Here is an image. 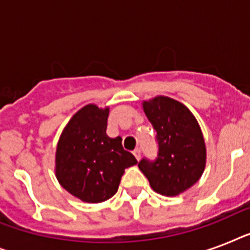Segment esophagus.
I'll return each mask as SVG.
<instances>
[{
	"mask_svg": "<svg viewBox=\"0 0 250 250\" xmlns=\"http://www.w3.org/2000/svg\"><path fill=\"white\" fill-rule=\"evenodd\" d=\"M133 156L136 157V160L139 161L140 160V157H141V150L139 148H136L135 150H133Z\"/></svg>",
	"mask_w": 250,
	"mask_h": 250,
	"instance_id": "1",
	"label": "esophagus"
}]
</instances>
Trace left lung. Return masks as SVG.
<instances>
[{
	"mask_svg": "<svg viewBox=\"0 0 250 250\" xmlns=\"http://www.w3.org/2000/svg\"><path fill=\"white\" fill-rule=\"evenodd\" d=\"M144 111L156 129V160L143 158L139 168L157 193L176 196L201 178L206 162L205 141L196 118L172 98L144 101Z\"/></svg>",
	"mask_w": 250,
	"mask_h": 250,
	"instance_id": "8db88e82",
	"label": "left lung"
}]
</instances>
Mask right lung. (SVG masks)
<instances>
[{
    "label": "right lung",
    "mask_w": 250,
    "mask_h": 250,
    "mask_svg": "<svg viewBox=\"0 0 250 250\" xmlns=\"http://www.w3.org/2000/svg\"><path fill=\"white\" fill-rule=\"evenodd\" d=\"M109 109L86 105L63 129L56 153L57 179L64 189L85 202H102L117 193L127 167L137 164L122 137L106 135Z\"/></svg>",
    "instance_id": "right-lung-1"
}]
</instances>
